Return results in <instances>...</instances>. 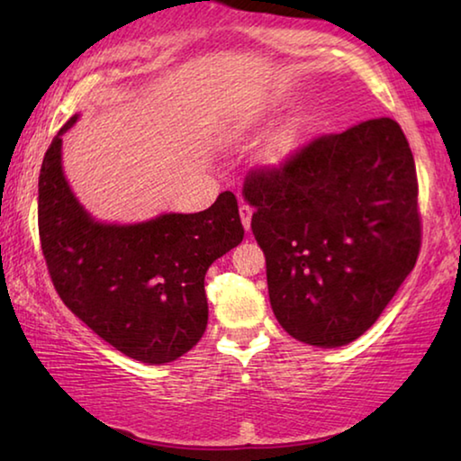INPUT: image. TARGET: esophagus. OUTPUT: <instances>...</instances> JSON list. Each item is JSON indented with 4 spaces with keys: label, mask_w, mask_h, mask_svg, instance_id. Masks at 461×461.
<instances>
[{
    "label": "esophagus",
    "mask_w": 461,
    "mask_h": 461,
    "mask_svg": "<svg viewBox=\"0 0 461 461\" xmlns=\"http://www.w3.org/2000/svg\"><path fill=\"white\" fill-rule=\"evenodd\" d=\"M240 215H241V223H244V230L249 231V223H252V207L244 201L240 203Z\"/></svg>",
    "instance_id": "34e87169"
}]
</instances>
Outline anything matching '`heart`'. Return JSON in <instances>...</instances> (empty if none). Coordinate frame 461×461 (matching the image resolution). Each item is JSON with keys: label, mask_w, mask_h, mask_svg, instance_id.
Returning a JSON list of instances; mask_svg holds the SVG:
<instances>
[{"label": "heart", "mask_w": 461, "mask_h": 461, "mask_svg": "<svg viewBox=\"0 0 461 461\" xmlns=\"http://www.w3.org/2000/svg\"><path fill=\"white\" fill-rule=\"evenodd\" d=\"M280 105H283V101L278 97L262 99L260 104L252 105L246 113H241V118L238 120V130L244 131L256 126V123H260L268 113L276 112ZM294 140H296V126L293 122H288L283 128L276 130L275 136L268 140L267 148H264V158L268 162H280L283 158H286L288 152L294 148Z\"/></svg>", "instance_id": "heart-1"}]
</instances>
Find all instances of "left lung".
Here are the masks:
<instances>
[{"label":"left lung","mask_w":461,"mask_h":461,"mask_svg":"<svg viewBox=\"0 0 461 461\" xmlns=\"http://www.w3.org/2000/svg\"><path fill=\"white\" fill-rule=\"evenodd\" d=\"M417 194L415 158L390 118L319 136L246 176L270 305L288 335L339 348L370 330L415 268Z\"/></svg>","instance_id":"obj_1"}]
</instances>
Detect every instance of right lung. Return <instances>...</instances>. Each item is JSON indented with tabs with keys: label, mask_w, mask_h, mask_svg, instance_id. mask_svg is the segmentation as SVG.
I'll return each mask as SVG.
<instances>
[{
	"label": "right lung",
	"mask_w": 461,
	"mask_h": 461,
	"mask_svg": "<svg viewBox=\"0 0 461 461\" xmlns=\"http://www.w3.org/2000/svg\"><path fill=\"white\" fill-rule=\"evenodd\" d=\"M54 136L38 176V231L62 303L109 346L144 364L189 352L207 327L205 275L244 240L238 199L223 191L199 213L101 223L62 173V134Z\"/></svg>",
	"instance_id": "obj_1"
}]
</instances>
